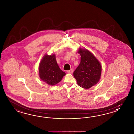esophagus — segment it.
I'll return each mask as SVG.
<instances>
[{"label": "esophagus", "instance_id": "1", "mask_svg": "<svg viewBox=\"0 0 134 134\" xmlns=\"http://www.w3.org/2000/svg\"><path fill=\"white\" fill-rule=\"evenodd\" d=\"M73 70L72 69H70L69 70H67L66 71V72L68 73V74H72L73 73Z\"/></svg>", "mask_w": 134, "mask_h": 134}]
</instances>
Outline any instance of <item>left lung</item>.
Instances as JSON below:
<instances>
[{"instance_id": "obj_1", "label": "left lung", "mask_w": 134, "mask_h": 134, "mask_svg": "<svg viewBox=\"0 0 134 134\" xmlns=\"http://www.w3.org/2000/svg\"><path fill=\"white\" fill-rule=\"evenodd\" d=\"M80 62L73 73L77 85L83 88H91L99 82L102 74V65L99 61L88 49L79 48Z\"/></svg>"}]
</instances>
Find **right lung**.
Returning <instances> with one entry per match:
<instances>
[{
  "instance_id": "obj_1",
  "label": "right lung",
  "mask_w": 134,
  "mask_h": 134,
  "mask_svg": "<svg viewBox=\"0 0 134 134\" xmlns=\"http://www.w3.org/2000/svg\"><path fill=\"white\" fill-rule=\"evenodd\" d=\"M65 72L60 69L57 64L55 54L43 55L39 66L40 79L50 86H54L61 81Z\"/></svg>"
}]
</instances>
